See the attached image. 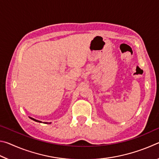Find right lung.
<instances>
[{
    "mask_svg": "<svg viewBox=\"0 0 159 159\" xmlns=\"http://www.w3.org/2000/svg\"><path fill=\"white\" fill-rule=\"evenodd\" d=\"M30 118L31 119H32L33 120H34V121H36V122H39V123H41V121H40V120H36V119H34V118H31L30 117Z\"/></svg>",
    "mask_w": 159,
    "mask_h": 159,
    "instance_id": "obj_1",
    "label": "right lung"
}]
</instances>
